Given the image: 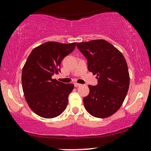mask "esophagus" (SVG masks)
<instances>
[{
    "label": "esophagus",
    "instance_id": "obj_1",
    "mask_svg": "<svg viewBox=\"0 0 151 151\" xmlns=\"http://www.w3.org/2000/svg\"><path fill=\"white\" fill-rule=\"evenodd\" d=\"M74 86H75V87H78V86H80L81 84H79V83H74Z\"/></svg>",
    "mask_w": 151,
    "mask_h": 151
}]
</instances>
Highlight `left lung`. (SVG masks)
Masks as SVG:
<instances>
[{
    "mask_svg": "<svg viewBox=\"0 0 151 151\" xmlns=\"http://www.w3.org/2000/svg\"><path fill=\"white\" fill-rule=\"evenodd\" d=\"M77 47L87 59L88 71L98 79L96 86H88L89 94L83 99L85 108L95 117H110L122 105L129 86L126 60L103 39L77 43Z\"/></svg>",
    "mask_w": 151,
    "mask_h": 151,
    "instance_id": "obj_1",
    "label": "left lung"
}]
</instances>
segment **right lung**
<instances>
[{
  "instance_id": "add662e5",
  "label": "right lung",
  "mask_w": 151,
  "mask_h": 151,
  "mask_svg": "<svg viewBox=\"0 0 151 151\" xmlns=\"http://www.w3.org/2000/svg\"><path fill=\"white\" fill-rule=\"evenodd\" d=\"M76 45L49 41L34 48L27 58L22 72V89L27 104L40 117H58L66 109L74 85L52 76L60 72L62 60Z\"/></svg>"
}]
</instances>
